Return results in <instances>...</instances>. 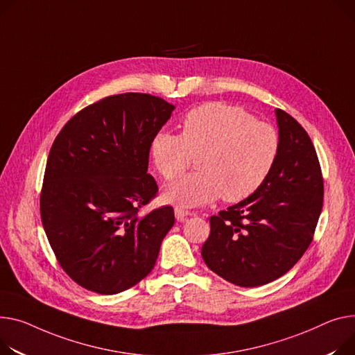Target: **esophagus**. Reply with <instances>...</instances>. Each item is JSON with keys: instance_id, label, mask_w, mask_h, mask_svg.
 I'll return each mask as SVG.
<instances>
[{"instance_id": "obj_1", "label": "esophagus", "mask_w": 355, "mask_h": 355, "mask_svg": "<svg viewBox=\"0 0 355 355\" xmlns=\"http://www.w3.org/2000/svg\"><path fill=\"white\" fill-rule=\"evenodd\" d=\"M174 214H175L177 221H184L188 216H191V212H188L187 209H182V208L175 207V208H174Z\"/></svg>"}]
</instances>
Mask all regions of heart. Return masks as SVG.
I'll list each match as a JSON object with an SVG mask.
<instances>
[{
    "label": "heart",
    "mask_w": 355,
    "mask_h": 355,
    "mask_svg": "<svg viewBox=\"0 0 355 355\" xmlns=\"http://www.w3.org/2000/svg\"><path fill=\"white\" fill-rule=\"evenodd\" d=\"M279 151L274 127L255 121L240 107L204 104L188 112L182 131H158L150 143L155 170L165 178L180 177L197 157V173L182 177L162 191L165 202L200 207L223 196L237 202L252 196L270 175Z\"/></svg>",
    "instance_id": "1"
}]
</instances>
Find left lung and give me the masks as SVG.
Returning a JSON list of instances; mask_svg holds the SVG:
<instances>
[{
    "instance_id": "obj_1",
    "label": "left lung",
    "mask_w": 355,
    "mask_h": 355,
    "mask_svg": "<svg viewBox=\"0 0 355 355\" xmlns=\"http://www.w3.org/2000/svg\"><path fill=\"white\" fill-rule=\"evenodd\" d=\"M279 151L274 167L248 198L209 218L201 255L207 267L240 287H258L288 272L313 241L324 184L311 138L275 110Z\"/></svg>"
}]
</instances>
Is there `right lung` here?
I'll return each instance as SVG.
<instances>
[{
  "instance_id": "1",
  "label": "right lung",
  "mask_w": 355,
  "mask_h": 355,
  "mask_svg": "<svg viewBox=\"0 0 355 355\" xmlns=\"http://www.w3.org/2000/svg\"><path fill=\"white\" fill-rule=\"evenodd\" d=\"M174 108L150 94H118L81 110L54 141L41 221L62 270L89 291L118 294L147 277L174 225L173 207L138 214L158 190L147 173L151 138Z\"/></svg>"
}]
</instances>
